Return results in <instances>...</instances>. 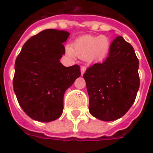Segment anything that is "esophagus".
<instances>
[{
  "mask_svg": "<svg viewBox=\"0 0 153 153\" xmlns=\"http://www.w3.org/2000/svg\"><path fill=\"white\" fill-rule=\"evenodd\" d=\"M86 66H81V74H82V75H83V74H84V72H85V71H86Z\"/></svg>",
  "mask_w": 153,
  "mask_h": 153,
  "instance_id": "34e87169",
  "label": "esophagus"
}]
</instances>
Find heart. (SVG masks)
<instances>
[{"instance_id":"1","label":"heart","mask_w":153,"mask_h":153,"mask_svg":"<svg viewBox=\"0 0 153 153\" xmlns=\"http://www.w3.org/2000/svg\"><path fill=\"white\" fill-rule=\"evenodd\" d=\"M110 47L111 42L106 36L86 35L76 39L73 47L67 46L66 51L70 56H77L93 62L102 60L107 56Z\"/></svg>"}]
</instances>
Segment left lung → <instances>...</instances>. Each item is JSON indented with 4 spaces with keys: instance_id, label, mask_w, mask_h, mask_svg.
Instances as JSON below:
<instances>
[{
    "instance_id": "obj_1",
    "label": "left lung",
    "mask_w": 153,
    "mask_h": 153,
    "mask_svg": "<svg viewBox=\"0 0 153 153\" xmlns=\"http://www.w3.org/2000/svg\"><path fill=\"white\" fill-rule=\"evenodd\" d=\"M138 66L133 47L122 37H116L106 60L93 65L83 74L91 115L111 121L128 111L139 88Z\"/></svg>"
}]
</instances>
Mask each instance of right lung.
Returning <instances> with one entry per match:
<instances>
[{
  "mask_svg": "<svg viewBox=\"0 0 153 153\" xmlns=\"http://www.w3.org/2000/svg\"><path fill=\"white\" fill-rule=\"evenodd\" d=\"M70 33L46 29L28 39L15 64L13 88L18 102L30 118L50 122L63 112L65 92L81 74L78 65L60 63Z\"/></svg>",
  "mask_w": 153,
  "mask_h": 153,
  "instance_id": "obj_1",
  "label": "right lung"
}]
</instances>
